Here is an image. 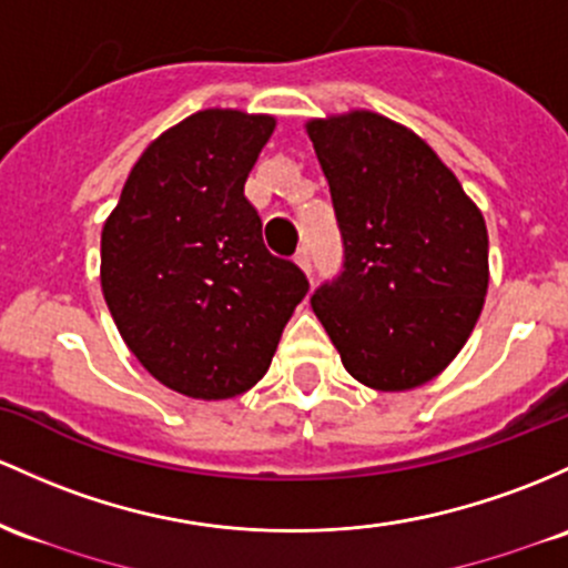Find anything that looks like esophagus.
<instances>
[{"label": "esophagus", "instance_id": "esophagus-1", "mask_svg": "<svg viewBox=\"0 0 568 568\" xmlns=\"http://www.w3.org/2000/svg\"><path fill=\"white\" fill-rule=\"evenodd\" d=\"M296 264H298V270H302L304 274H313V264H310V253H307V247H302V251L296 253Z\"/></svg>", "mask_w": 568, "mask_h": 568}]
</instances>
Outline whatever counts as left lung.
I'll use <instances>...</instances> for the list:
<instances>
[{
	"label": "left lung",
	"mask_w": 568,
	"mask_h": 568,
	"mask_svg": "<svg viewBox=\"0 0 568 568\" xmlns=\"http://www.w3.org/2000/svg\"><path fill=\"white\" fill-rule=\"evenodd\" d=\"M307 134L345 245V270L313 296L317 321L366 388H417L483 313L485 217L432 145L379 112L313 118Z\"/></svg>",
	"instance_id": "8db88e82"
}]
</instances>
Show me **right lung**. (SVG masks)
I'll return each mask as SVG.
<instances>
[{
  "label": "right lung",
  "instance_id": "1",
  "mask_svg": "<svg viewBox=\"0 0 568 568\" xmlns=\"http://www.w3.org/2000/svg\"><path fill=\"white\" fill-rule=\"evenodd\" d=\"M274 115L199 110L136 159L102 229V294L166 388L232 398L266 375L310 283L272 255L245 180Z\"/></svg>",
  "mask_w": 568,
  "mask_h": 568
}]
</instances>
